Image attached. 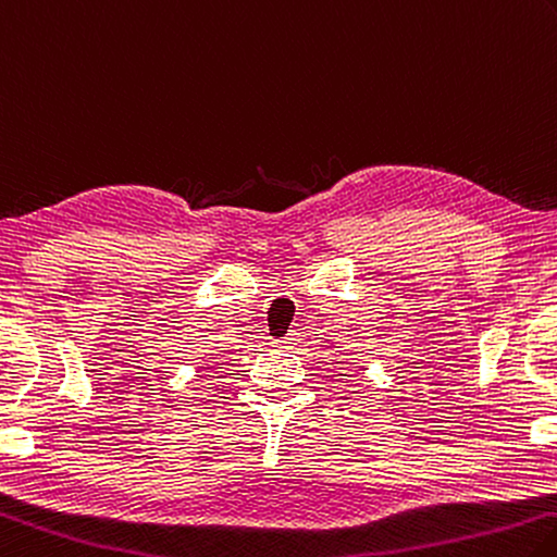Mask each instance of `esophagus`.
<instances>
[{"instance_id": "obj_1", "label": "esophagus", "mask_w": 557, "mask_h": 557, "mask_svg": "<svg viewBox=\"0 0 557 557\" xmlns=\"http://www.w3.org/2000/svg\"><path fill=\"white\" fill-rule=\"evenodd\" d=\"M280 343H282V346H285V348H292V346H297V343H299V333H287V336H285V338H282Z\"/></svg>"}]
</instances>
